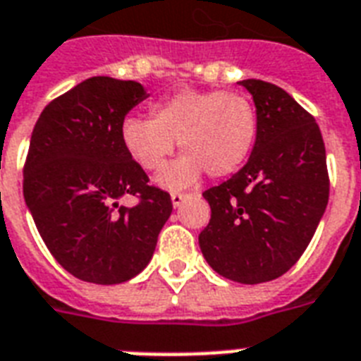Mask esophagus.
I'll use <instances>...</instances> for the list:
<instances>
[{
	"label": "esophagus",
	"mask_w": 361,
	"mask_h": 361,
	"mask_svg": "<svg viewBox=\"0 0 361 361\" xmlns=\"http://www.w3.org/2000/svg\"><path fill=\"white\" fill-rule=\"evenodd\" d=\"M187 198H189V195H183V192H172L170 200H172V206H174V208H180L181 204L185 202Z\"/></svg>",
	"instance_id": "1"
}]
</instances>
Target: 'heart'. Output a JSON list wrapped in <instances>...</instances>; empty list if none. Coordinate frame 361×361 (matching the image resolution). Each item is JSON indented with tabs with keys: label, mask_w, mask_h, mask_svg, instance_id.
Masks as SVG:
<instances>
[{
	"label": "heart",
	"mask_w": 361,
	"mask_h": 361,
	"mask_svg": "<svg viewBox=\"0 0 361 361\" xmlns=\"http://www.w3.org/2000/svg\"><path fill=\"white\" fill-rule=\"evenodd\" d=\"M258 120L243 93L183 90L152 106V120L129 116L121 121L123 149L140 169L157 172L176 144L181 155L157 176L169 191L189 189L208 172L225 178L243 166L257 142Z\"/></svg>",
	"instance_id": "obj_1"
}]
</instances>
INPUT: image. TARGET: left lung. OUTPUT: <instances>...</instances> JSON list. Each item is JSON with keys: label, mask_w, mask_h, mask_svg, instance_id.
Masks as SVG:
<instances>
[{"label": "left lung", "mask_w": 361, "mask_h": 361, "mask_svg": "<svg viewBox=\"0 0 361 361\" xmlns=\"http://www.w3.org/2000/svg\"><path fill=\"white\" fill-rule=\"evenodd\" d=\"M252 95L257 142L245 166L204 192L212 219L198 243L226 279L258 285L286 274L326 212L330 180L314 118L275 84L238 82Z\"/></svg>", "instance_id": "1"}]
</instances>
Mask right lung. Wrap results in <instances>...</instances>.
<instances>
[{"mask_svg": "<svg viewBox=\"0 0 361 361\" xmlns=\"http://www.w3.org/2000/svg\"><path fill=\"white\" fill-rule=\"evenodd\" d=\"M142 84L93 76L42 110L24 166V198L48 251L69 274L95 285L133 279L153 257L172 214L169 192L120 138L125 116L147 99ZM133 194L139 204L119 206Z\"/></svg>", "mask_w": 361, "mask_h": 361, "instance_id": "obj_1", "label": "right lung"}]
</instances>
